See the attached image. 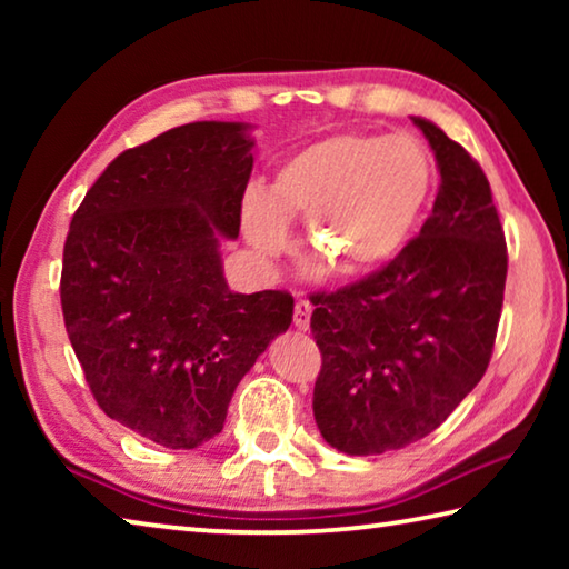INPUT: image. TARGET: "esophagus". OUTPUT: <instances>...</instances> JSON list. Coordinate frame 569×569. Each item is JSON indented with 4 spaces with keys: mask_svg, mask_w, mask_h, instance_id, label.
Masks as SVG:
<instances>
[{
    "mask_svg": "<svg viewBox=\"0 0 569 569\" xmlns=\"http://www.w3.org/2000/svg\"><path fill=\"white\" fill-rule=\"evenodd\" d=\"M311 311H313V306H311V301H308V298H296V306H293L296 329L306 331L308 326H311Z\"/></svg>",
    "mask_w": 569,
    "mask_h": 569,
    "instance_id": "1",
    "label": "esophagus"
}]
</instances>
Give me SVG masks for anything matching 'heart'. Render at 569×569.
Here are the masks:
<instances>
[{
	"label": "heart",
	"mask_w": 569,
	"mask_h": 569,
	"mask_svg": "<svg viewBox=\"0 0 569 569\" xmlns=\"http://www.w3.org/2000/svg\"><path fill=\"white\" fill-rule=\"evenodd\" d=\"M435 188L427 148L411 134L341 132L316 140L278 166L268 190L240 208L258 253L281 256L291 223L306 218L308 246L341 273H371L417 233Z\"/></svg>",
	"instance_id": "obj_1"
}]
</instances>
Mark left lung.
Listing matches in <instances>:
<instances>
[{"mask_svg": "<svg viewBox=\"0 0 569 569\" xmlns=\"http://www.w3.org/2000/svg\"><path fill=\"white\" fill-rule=\"evenodd\" d=\"M411 120L441 176L431 216L391 263L311 296L313 417L351 457L413 445L459 407L492 359L505 301L507 243L487 176L435 122Z\"/></svg>", "mask_w": 569, "mask_h": 569, "instance_id": "8db88e82", "label": "left lung"}]
</instances>
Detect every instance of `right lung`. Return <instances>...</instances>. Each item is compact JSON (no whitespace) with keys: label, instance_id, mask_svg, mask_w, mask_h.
I'll use <instances>...</instances> for the list:
<instances>
[{"label":"right lung","instance_id":"1","mask_svg":"<svg viewBox=\"0 0 569 569\" xmlns=\"http://www.w3.org/2000/svg\"><path fill=\"white\" fill-rule=\"evenodd\" d=\"M248 130L190 122L124 150L64 240L62 313L92 397L168 449L220 435L240 379L293 319L291 293H233L220 263L253 170Z\"/></svg>","mask_w":569,"mask_h":569}]
</instances>
